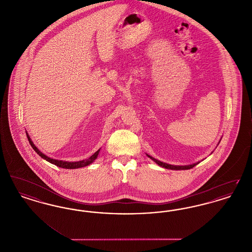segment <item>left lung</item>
Listing matches in <instances>:
<instances>
[{
    "mask_svg": "<svg viewBox=\"0 0 252 252\" xmlns=\"http://www.w3.org/2000/svg\"><path fill=\"white\" fill-rule=\"evenodd\" d=\"M147 156L149 157L151 159H153L156 163H158L159 166H161V167L166 168V169H171V170H188V169H191V168L194 167L198 162H196V163H193V164H191V165H184V166H178V165H171V164H167V163H164V162H162V161H159V160H158L156 158H154L153 157L149 156V155H147Z\"/></svg>",
    "mask_w": 252,
    "mask_h": 252,
    "instance_id": "8db88e82",
    "label": "left lung"
}]
</instances>
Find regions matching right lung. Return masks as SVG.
Wrapping results in <instances>:
<instances>
[{"label":"right lung","mask_w":252,"mask_h":252,"mask_svg":"<svg viewBox=\"0 0 252 252\" xmlns=\"http://www.w3.org/2000/svg\"><path fill=\"white\" fill-rule=\"evenodd\" d=\"M26 135H27V133H26ZM27 138H28L29 144H31V146L33 147V149H34L36 153H37L39 156L41 157L42 158L46 159L49 162H51V163H53V164H55V165H57V166H59V167L65 168V169H76V168L84 167V166H87V165L91 164L92 162L94 161V159H95L97 156H98V153H99V151H100V149H99L98 151H96L95 153H94L93 156L90 157L89 158L84 159V160L75 161V162H73V161H72V162H70V161H63V160L54 159V158H49V157L45 156L42 152H40V151L36 148V146H35V144H33V142L31 141V139H30V137H29L28 135H27Z\"/></svg>","instance_id":"1"}]
</instances>
